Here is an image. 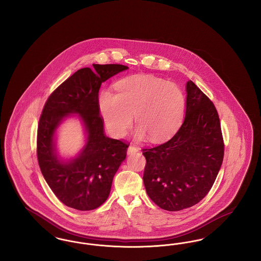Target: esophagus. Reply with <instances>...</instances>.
Masks as SVG:
<instances>
[{
  "mask_svg": "<svg viewBox=\"0 0 261 261\" xmlns=\"http://www.w3.org/2000/svg\"><path fill=\"white\" fill-rule=\"evenodd\" d=\"M139 151V148L134 146V145H130L128 147V154H131V153H134V152H138Z\"/></svg>",
  "mask_w": 261,
  "mask_h": 261,
  "instance_id": "1",
  "label": "esophagus"
}]
</instances>
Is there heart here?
I'll use <instances>...</instances> for the list:
<instances>
[{
  "label": "heart",
  "mask_w": 261,
  "mask_h": 261,
  "mask_svg": "<svg viewBox=\"0 0 261 261\" xmlns=\"http://www.w3.org/2000/svg\"><path fill=\"white\" fill-rule=\"evenodd\" d=\"M99 111L108 131L124 136L133 122L135 136L163 141L179 128L185 112V96L176 84L151 76H134L117 83L116 94L103 91Z\"/></svg>",
  "instance_id": "1"
}]
</instances>
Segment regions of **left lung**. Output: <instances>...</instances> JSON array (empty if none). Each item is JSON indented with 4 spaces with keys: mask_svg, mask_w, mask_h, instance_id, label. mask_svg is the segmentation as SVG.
I'll list each match as a JSON object with an SVG mask.
<instances>
[{
    "mask_svg": "<svg viewBox=\"0 0 261 261\" xmlns=\"http://www.w3.org/2000/svg\"><path fill=\"white\" fill-rule=\"evenodd\" d=\"M186 91V115L177 133L162 145L143 149L147 194L168 211L189 208L203 199L223 162L218 112L193 81H188Z\"/></svg>",
    "mask_w": 261,
    "mask_h": 261,
    "instance_id": "8db88e82",
    "label": "left lung"
}]
</instances>
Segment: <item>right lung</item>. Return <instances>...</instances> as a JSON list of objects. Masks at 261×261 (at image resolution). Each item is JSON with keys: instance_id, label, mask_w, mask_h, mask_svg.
<instances>
[{"instance_id": "right-lung-1", "label": "right lung", "mask_w": 261, "mask_h": 261, "mask_svg": "<svg viewBox=\"0 0 261 261\" xmlns=\"http://www.w3.org/2000/svg\"><path fill=\"white\" fill-rule=\"evenodd\" d=\"M94 70H77L47 99L39 119L37 159L46 182L66 206L93 211L110 195L112 179L126 158L129 144L105 135L99 114V90L102 82L126 70L122 64H93ZM69 113L80 114L88 130V143L69 163L61 162L54 152L53 135Z\"/></svg>"}]
</instances>
